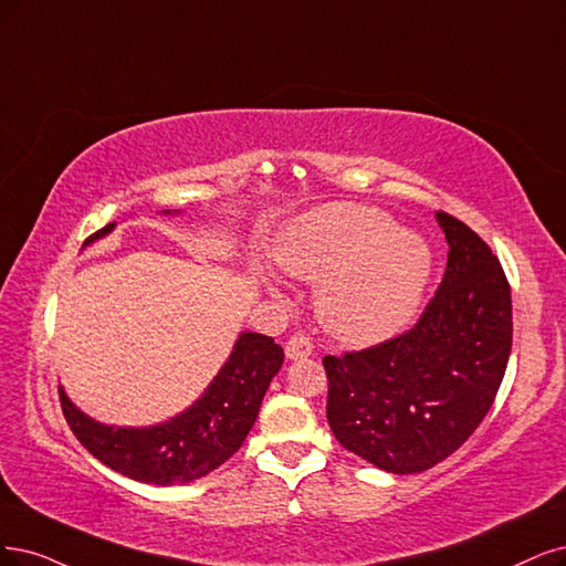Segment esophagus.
Masks as SVG:
<instances>
[{
    "label": "esophagus",
    "mask_w": 566,
    "mask_h": 566,
    "mask_svg": "<svg viewBox=\"0 0 566 566\" xmlns=\"http://www.w3.org/2000/svg\"><path fill=\"white\" fill-rule=\"evenodd\" d=\"M286 357L289 359H303V357H310L312 354V340L305 336V333H296V336H291L286 340Z\"/></svg>",
    "instance_id": "34e87169"
}]
</instances>
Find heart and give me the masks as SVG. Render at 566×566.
I'll return each mask as SVG.
<instances>
[{
  "instance_id": "obj_1",
  "label": "heart",
  "mask_w": 566,
  "mask_h": 566,
  "mask_svg": "<svg viewBox=\"0 0 566 566\" xmlns=\"http://www.w3.org/2000/svg\"><path fill=\"white\" fill-rule=\"evenodd\" d=\"M277 261L289 275L319 282L322 324L354 345L399 333L420 305L431 272L424 238L394 228L382 209L354 202H331L291 223Z\"/></svg>"
}]
</instances>
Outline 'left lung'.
<instances>
[{
    "instance_id": "obj_1",
    "label": "left lung",
    "mask_w": 566,
    "mask_h": 566,
    "mask_svg": "<svg viewBox=\"0 0 566 566\" xmlns=\"http://www.w3.org/2000/svg\"><path fill=\"white\" fill-rule=\"evenodd\" d=\"M448 265L417 324L324 357L326 420L338 443L389 473L443 462L483 422L509 366L511 286L488 242L446 212Z\"/></svg>"
}]
</instances>
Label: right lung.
<instances>
[{
	"label": "right lung",
	"mask_w": 566,
	"mask_h": 566,
	"mask_svg": "<svg viewBox=\"0 0 566 566\" xmlns=\"http://www.w3.org/2000/svg\"><path fill=\"white\" fill-rule=\"evenodd\" d=\"M170 214V212H165ZM116 223H107L83 244H91ZM284 349L263 333H240L228 361L200 399L156 427H109L83 415L65 389H57L62 415L102 464L149 485L191 483L233 457L254 427L270 380L280 373Z\"/></svg>",
	"instance_id": "add662e5"
}]
</instances>
